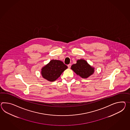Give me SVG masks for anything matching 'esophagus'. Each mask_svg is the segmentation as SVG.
Segmentation results:
<instances>
[{"instance_id": "1", "label": "esophagus", "mask_w": 130, "mask_h": 130, "mask_svg": "<svg viewBox=\"0 0 130 130\" xmlns=\"http://www.w3.org/2000/svg\"><path fill=\"white\" fill-rule=\"evenodd\" d=\"M71 66V64H68V67L69 69H70V68Z\"/></svg>"}]
</instances>
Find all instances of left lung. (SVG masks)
<instances>
[{
  "mask_svg": "<svg viewBox=\"0 0 130 130\" xmlns=\"http://www.w3.org/2000/svg\"><path fill=\"white\" fill-rule=\"evenodd\" d=\"M71 69L77 75L83 78H88L94 72V68L91 66L84 59L77 60L76 63L71 66Z\"/></svg>",
  "mask_w": 130,
  "mask_h": 130,
  "instance_id": "left-lung-1",
  "label": "left lung"
}]
</instances>
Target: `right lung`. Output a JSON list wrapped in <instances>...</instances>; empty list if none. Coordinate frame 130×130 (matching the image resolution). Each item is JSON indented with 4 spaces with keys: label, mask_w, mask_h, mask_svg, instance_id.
<instances>
[{
    "label": "right lung",
    "mask_w": 130,
    "mask_h": 130,
    "mask_svg": "<svg viewBox=\"0 0 130 130\" xmlns=\"http://www.w3.org/2000/svg\"><path fill=\"white\" fill-rule=\"evenodd\" d=\"M68 67L61 61L52 60L42 67L41 71L42 77L48 81L54 82L58 79Z\"/></svg>",
    "instance_id": "obj_1"
}]
</instances>
